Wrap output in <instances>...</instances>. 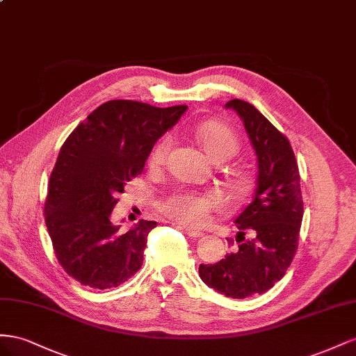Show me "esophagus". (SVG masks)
<instances>
[{"label":"esophagus","mask_w":356,"mask_h":356,"mask_svg":"<svg viewBox=\"0 0 356 356\" xmlns=\"http://www.w3.org/2000/svg\"><path fill=\"white\" fill-rule=\"evenodd\" d=\"M181 229H184L186 234L189 236V237H201L202 236V231H200V229H194V228H191V227H180Z\"/></svg>","instance_id":"esophagus-1"}]
</instances>
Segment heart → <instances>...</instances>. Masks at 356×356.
<instances>
[{"label": "heart", "mask_w": 356, "mask_h": 356, "mask_svg": "<svg viewBox=\"0 0 356 356\" xmlns=\"http://www.w3.org/2000/svg\"><path fill=\"white\" fill-rule=\"evenodd\" d=\"M195 136L202 150L215 162H223L232 158L240 149V141L234 131L219 122H206V124L198 125ZM170 145L171 140L168 137L162 138L155 145L149 155L152 165H159L164 162ZM215 206L216 201L209 195L192 191H176L162 198L158 209L170 219L189 227H198L207 220Z\"/></svg>", "instance_id": "1"}]
</instances>
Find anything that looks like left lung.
Listing matches in <instances>:
<instances>
[{
    "label": "left lung",
    "mask_w": 356,
    "mask_h": 356,
    "mask_svg": "<svg viewBox=\"0 0 356 356\" xmlns=\"http://www.w3.org/2000/svg\"><path fill=\"white\" fill-rule=\"evenodd\" d=\"M225 107L237 111L255 149L257 189L236 219L238 248L216 264H201L198 273L225 297L248 298L273 288L296 255L304 211L300 171L289 140L261 111L243 99Z\"/></svg>",
    "instance_id": "left-lung-1"
}]
</instances>
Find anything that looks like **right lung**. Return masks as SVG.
Segmentation results:
<instances>
[{"instance_id": "add662e5", "label": "right lung", "mask_w": 356, "mask_h": 356, "mask_svg": "<svg viewBox=\"0 0 356 356\" xmlns=\"http://www.w3.org/2000/svg\"><path fill=\"white\" fill-rule=\"evenodd\" d=\"M186 108L111 99L64 141L49 180L44 220L59 264L79 283L116 288L141 268L156 222L141 219L122 231L110 215L125 185L141 175L158 138Z\"/></svg>"}]
</instances>
